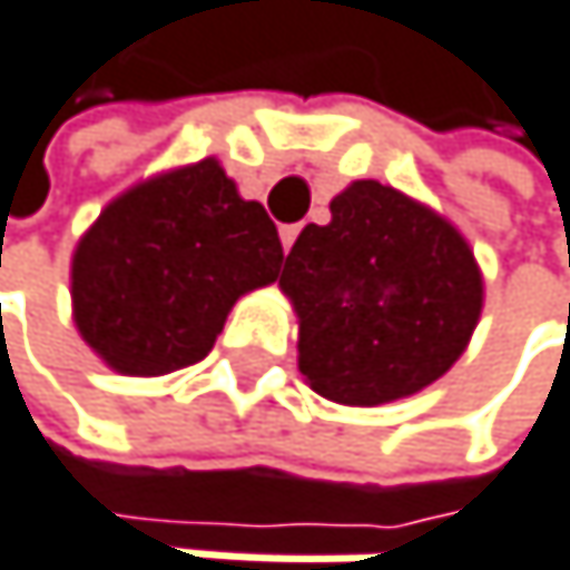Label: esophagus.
Returning a JSON list of instances; mask_svg holds the SVG:
<instances>
[{
    "mask_svg": "<svg viewBox=\"0 0 570 570\" xmlns=\"http://www.w3.org/2000/svg\"><path fill=\"white\" fill-rule=\"evenodd\" d=\"M297 232H301L297 225H283V228H279V243H283V253H291V246L297 243Z\"/></svg>",
    "mask_w": 570,
    "mask_h": 570,
    "instance_id": "obj_1",
    "label": "esophagus"
}]
</instances>
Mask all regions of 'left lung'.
<instances>
[{"label":"left lung","mask_w":570,"mask_h":570,"mask_svg":"<svg viewBox=\"0 0 570 570\" xmlns=\"http://www.w3.org/2000/svg\"><path fill=\"white\" fill-rule=\"evenodd\" d=\"M279 287L297 311L304 380L345 406H380L441 380L482 314L465 235L380 180L348 184L332 222L297 235Z\"/></svg>","instance_id":"obj_1"}]
</instances>
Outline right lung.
Returning a JSON list of instances; mask_svg holds the SVG:
<instances>
[{"label": "right lung", "instance_id": "obj_1", "mask_svg": "<svg viewBox=\"0 0 570 570\" xmlns=\"http://www.w3.org/2000/svg\"><path fill=\"white\" fill-rule=\"evenodd\" d=\"M283 246L259 202L218 160L149 177L81 235L71 301L81 338L126 376L202 362L232 304L279 276Z\"/></svg>", "mask_w": 570, "mask_h": 570}]
</instances>
